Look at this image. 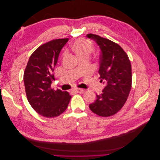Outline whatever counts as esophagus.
Segmentation results:
<instances>
[{
    "label": "esophagus",
    "mask_w": 160,
    "mask_h": 160,
    "mask_svg": "<svg viewBox=\"0 0 160 160\" xmlns=\"http://www.w3.org/2000/svg\"><path fill=\"white\" fill-rule=\"evenodd\" d=\"M74 91L77 92V93H83L84 89H80V88H75V89H74Z\"/></svg>",
    "instance_id": "1"
}]
</instances>
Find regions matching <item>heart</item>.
Masks as SVG:
<instances>
[{
  "mask_svg": "<svg viewBox=\"0 0 160 160\" xmlns=\"http://www.w3.org/2000/svg\"><path fill=\"white\" fill-rule=\"evenodd\" d=\"M72 49L74 50L77 56L80 57L84 55H90L93 52V48L88 41L81 38L77 40L73 43Z\"/></svg>",
  "mask_w": 160,
  "mask_h": 160,
  "instance_id": "heart-1",
  "label": "heart"
}]
</instances>
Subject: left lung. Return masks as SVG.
<instances>
[{"label": "left lung", "mask_w": 160, "mask_h": 160, "mask_svg": "<svg viewBox=\"0 0 160 160\" xmlns=\"http://www.w3.org/2000/svg\"><path fill=\"white\" fill-rule=\"evenodd\" d=\"M86 37L94 41L101 50L99 79L105 84L89 108L101 117H109L126 102L132 88V65L126 52L117 43L93 34Z\"/></svg>", "instance_id": "1"}]
</instances>
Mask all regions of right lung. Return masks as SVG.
<instances>
[{"label": "right lung", "mask_w": 160, "mask_h": 160, "mask_svg": "<svg viewBox=\"0 0 160 160\" xmlns=\"http://www.w3.org/2000/svg\"><path fill=\"white\" fill-rule=\"evenodd\" d=\"M68 38L52 40L33 52L24 72L27 99L35 111L46 118H55L67 108L71 96L67 91L51 89L55 67Z\"/></svg>", "instance_id": "1"}]
</instances>
